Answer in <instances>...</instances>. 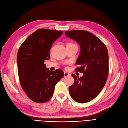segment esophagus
I'll return each mask as SVG.
<instances>
[{"mask_svg":"<svg viewBox=\"0 0 128 128\" xmlns=\"http://www.w3.org/2000/svg\"><path fill=\"white\" fill-rule=\"evenodd\" d=\"M70 76V74L66 72H64V77H67V76Z\"/></svg>","mask_w":128,"mask_h":128,"instance_id":"34e87169","label":"esophagus"}]
</instances>
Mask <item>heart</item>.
I'll list each match as a JSON object with an SVG mask.
<instances>
[{
  "mask_svg": "<svg viewBox=\"0 0 128 128\" xmlns=\"http://www.w3.org/2000/svg\"><path fill=\"white\" fill-rule=\"evenodd\" d=\"M68 44H72V43H68Z\"/></svg>",
  "mask_w": 128,
  "mask_h": 128,
  "instance_id": "1",
  "label": "heart"
}]
</instances>
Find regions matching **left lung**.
I'll return each mask as SVG.
<instances>
[{"label":"left lung","mask_w":128,"mask_h":128,"mask_svg":"<svg viewBox=\"0 0 128 128\" xmlns=\"http://www.w3.org/2000/svg\"><path fill=\"white\" fill-rule=\"evenodd\" d=\"M64 34L80 46L76 69L84 74L79 77L72 74L74 83L69 88L76 102L85 103L95 98L103 88L108 74V54L104 43L92 33L83 30L66 31Z\"/></svg>","instance_id":"obj_1"}]
</instances>
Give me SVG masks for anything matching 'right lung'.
Listing matches in <instances>:
<instances>
[{
    "instance_id": "add662e5",
    "label": "right lung",
    "mask_w": 128,
    "mask_h": 128,
    "mask_svg": "<svg viewBox=\"0 0 128 128\" xmlns=\"http://www.w3.org/2000/svg\"><path fill=\"white\" fill-rule=\"evenodd\" d=\"M63 32L38 29L26 38L17 56L20 82L28 98L36 103H44L54 94V87L64 76L60 69L50 71L44 60L50 59V50Z\"/></svg>"
}]
</instances>
